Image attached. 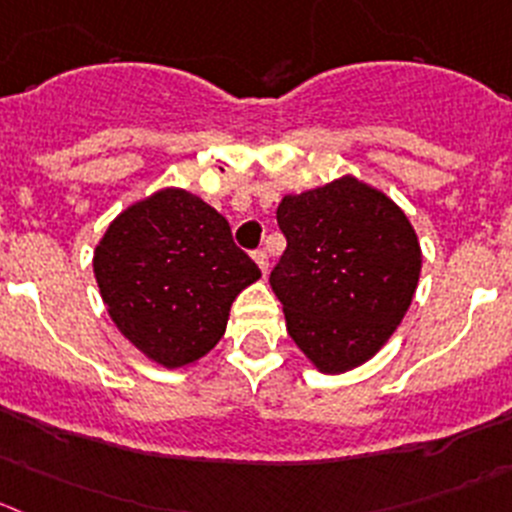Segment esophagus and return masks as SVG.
<instances>
[{"label": "esophagus", "mask_w": 512, "mask_h": 512, "mask_svg": "<svg viewBox=\"0 0 512 512\" xmlns=\"http://www.w3.org/2000/svg\"><path fill=\"white\" fill-rule=\"evenodd\" d=\"M253 261L259 264L261 274H266V271H269V253H266L264 248H259V251H253Z\"/></svg>", "instance_id": "1"}]
</instances>
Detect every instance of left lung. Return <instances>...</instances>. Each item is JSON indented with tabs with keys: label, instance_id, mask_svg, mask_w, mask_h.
Wrapping results in <instances>:
<instances>
[{
	"label": "left lung",
	"instance_id": "left-lung-1",
	"mask_svg": "<svg viewBox=\"0 0 512 512\" xmlns=\"http://www.w3.org/2000/svg\"><path fill=\"white\" fill-rule=\"evenodd\" d=\"M286 251L269 281L296 347L326 374L367 362L410 309L420 243L384 193L347 175L276 208Z\"/></svg>",
	"mask_w": 512,
	"mask_h": 512
}]
</instances>
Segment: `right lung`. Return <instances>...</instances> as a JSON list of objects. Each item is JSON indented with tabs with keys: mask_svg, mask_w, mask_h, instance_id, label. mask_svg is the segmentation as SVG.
Segmentation results:
<instances>
[{
	"mask_svg": "<svg viewBox=\"0 0 512 512\" xmlns=\"http://www.w3.org/2000/svg\"><path fill=\"white\" fill-rule=\"evenodd\" d=\"M92 266L120 332L170 369L216 347L233 299L261 276L226 218L178 188L120 213Z\"/></svg>",
	"mask_w": 512,
	"mask_h": 512,
	"instance_id": "add662e5",
	"label": "right lung"
}]
</instances>
